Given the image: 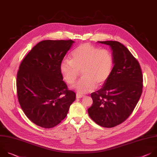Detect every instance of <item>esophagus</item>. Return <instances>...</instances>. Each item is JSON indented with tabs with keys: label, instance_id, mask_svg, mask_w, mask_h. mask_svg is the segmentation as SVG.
Here are the masks:
<instances>
[{
	"label": "esophagus",
	"instance_id": "34e87169",
	"mask_svg": "<svg viewBox=\"0 0 157 157\" xmlns=\"http://www.w3.org/2000/svg\"><path fill=\"white\" fill-rule=\"evenodd\" d=\"M83 97H84V95H82V94H78V93L76 94V98H82Z\"/></svg>",
	"mask_w": 157,
	"mask_h": 157
}]
</instances>
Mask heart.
<instances>
[{"label":"heart","mask_w":157,"mask_h":157,"mask_svg":"<svg viewBox=\"0 0 157 157\" xmlns=\"http://www.w3.org/2000/svg\"><path fill=\"white\" fill-rule=\"evenodd\" d=\"M113 66V57L110 51L84 43L71 52L70 59L61 62L60 71L69 84L75 82L82 71L83 77L73 88L79 94H85L92 91L96 86L99 87L105 83L110 76Z\"/></svg>","instance_id":"heart-1"}]
</instances>
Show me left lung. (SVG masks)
Returning a JSON list of instances; mask_svg holds the SVG:
<instances>
[{"instance_id": "1", "label": "left lung", "mask_w": 157, "mask_h": 157, "mask_svg": "<svg viewBox=\"0 0 157 157\" xmlns=\"http://www.w3.org/2000/svg\"><path fill=\"white\" fill-rule=\"evenodd\" d=\"M98 42L110 46L114 66L103 87L90 94L93 103L88 113L97 124L113 128L134 110L142 92V73L139 63L124 45L112 40Z\"/></svg>"}]
</instances>
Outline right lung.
Returning a JSON list of instances; mask_svg holds the SVG:
<instances>
[{
	"mask_svg": "<svg viewBox=\"0 0 157 157\" xmlns=\"http://www.w3.org/2000/svg\"><path fill=\"white\" fill-rule=\"evenodd\" d=\"M75 42L45 40L22 60L17 76V92L26 116L35 124L52 128L67 117L76 94L68 90L60 65Z\"/></svg>",
	"mask_w": 157,
	"mask_h": 157,
	"instance_id": "1",
	"label": "right lung"
}]
</instances>
